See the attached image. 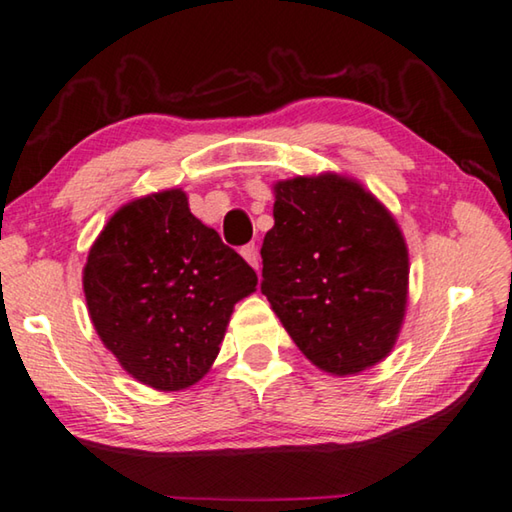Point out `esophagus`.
<instances>
[{
    "mask_svg": "<svg viewBox=\"0 0 512 512\" xmlns=\"http://www.w3.org/2000/svg\"><path fill=\"white\" fill-rule=\"evenodd\" d=\"M240 254H242V258H245V261L258 272V267H261V256H258V247L254 245V242H251V245L242 247Z\"/></svg>",
    "mask_w": 512,
    "mask_h": 512,
    "instance_id": "obj_1",
    "label": "esophagus"
}]
</instances>
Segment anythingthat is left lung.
Returning a JSON list of instances; mask_svg holds the SVG:
<instances>
[{"mask_svg": "<svg viewBox=\"0 0 512 512\" xmlns=\"http://www.w3.org/2000/svg\"><path fill=\"white\" fill-rule=\"evenodd\" d=\"M261 290L313 365L358 374L395 347L408 299V249L395 217L340 174L274 186Z\"/></svg>", "mask_w": 512, "mask_h": 512, "instance_id": "1", "label": "left lung"}]
</instances>
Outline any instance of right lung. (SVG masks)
<instances>
[{"mask_svg":"<svg viewBox=\"0 0 512 512\" xmlns=\"http://www.w3.org/2000/svg\"><path fill=\"white\" fill-rule=\"evenodd\" d=\"M256 283L179 188L122 206L83 267L97 335L133 379L163 392L190 388L211 370L233 306Z\"/></svg>","mask_w":512,"mask_h":512,"instance_id":"right-lung-1","label":"right lung"}]
</instances>
